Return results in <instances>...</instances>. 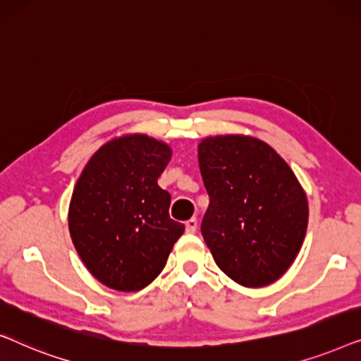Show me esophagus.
<instances>
[{
	"mask_svg": "<svg viewBox=\"0 0 361 361\" xmlns=\"http://www.w3.org/2000/svg\"><path fill=\"white\" fill-rule=\"evenodd\" d=\"M197 230V219H190L185 221V231L187 233H195Z\"/></svg>",
	"mask_w": 361,
	"mask_h": 361,
	"instance_id": "esophagus-1",
	"label": "esophagus"
}]
</instances>
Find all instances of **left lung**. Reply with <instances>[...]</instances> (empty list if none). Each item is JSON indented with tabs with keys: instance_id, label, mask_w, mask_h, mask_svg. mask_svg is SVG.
Listing matches in <instances>:
<instances>
[{
	"instance_id": "obj_1",
	"label": "left lung",
	"mask_w": 361,
	"mask_h": 361,
	"mask_svg": "<svg viewBox=\"0 0 361 361\" xmlns=\"http://www.w3.org/2000/svg\"><path fill=\"white\" fill-rule=\"evenodd\" d=\"M210 204L202 220L215 263L245 288L278 281L307 230V197L286 161L264 141L210 136L199 145Z\"/></svg>"
}]
</instances>
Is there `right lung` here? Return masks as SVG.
<instances>
[{"instance_id": "right-lung-1", "label": "right lung", "mask_w": 361, "mask_h": 361, "mask_svg": "<svg viewBox=\"0 0 361 361\" xmlns=\"http://www.w3.org/2000/svg\"><path fill=\"white\" fill-rule=\"evenodd\" d=\"M171 156L166 142L126 135L103 145L78 177L68 230L83 264L108 288H146L184 233L169 216L171 194L157 185Z\"/></svg>"}]
</instances>
